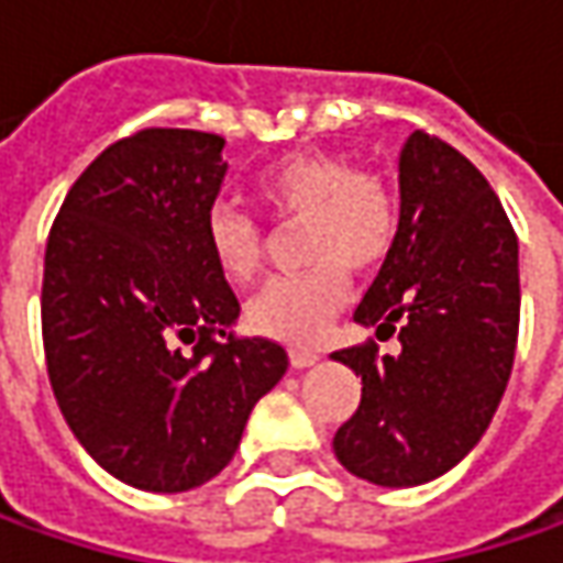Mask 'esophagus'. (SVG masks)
I'll use <instances>...</instances> for the list:
<instances>
[{
    "label": "esophagus",
    "instance_id": "esophagus-1",
    "mask_svg": "<svg viewBox=\"0 0 563 563\" xmlns=\"http://www.w3.org/2000/svg\"><path fill=\"white\" fill-rule=\"evenodd\" d=\"M291 366L294 369H307V366H316L319 363V354L316 351H307V347H291Z\"/></svg>",
    "mask_w": 563,
    "mask_h": 563
}]
</instances>
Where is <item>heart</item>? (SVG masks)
<instances>
[{
	"instance_id": "heart-1",
	"label": "heart",
	"mask_w": 563,
	"mask_h": 563,
	"mask_svg": "<svg viewBox=\"0 0 563 563\" xmlns=\"http://www.w3.org/2000/svg\"><path fill=\"white\" fill-rule=\"evenodd\" d=\"M256 203L282 225L303 222V263L313 269L275 278L247 303L253 332L310 344L347 303L351 269L369 272L398 238V197L373 172L338 153L303 150L260 172ZM206 247L231 285H250L263 269V231L234 206H212Z\"/></svg>"
}]
</instances>
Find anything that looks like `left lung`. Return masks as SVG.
<instances>
[{"mask_svg": "<svg viewBox=\"0 0 563 563\" xmlns=\"http://www.w3.org/2000/svg\"><path fill=\"white\" fill-rule=\"evenodd\" d=\"M398 238L357 307L398 354L357 344L332 360L363 378L357 413L335 432V457L385 488L439 479L476 448L508 388L520 269L517 234L479 168L413 131L398 163Z\"/></svg>", "mask_w": 563, "mask_h": 563, "instance_id": "left-lung-1", "label": "left lung"}]
</instances>
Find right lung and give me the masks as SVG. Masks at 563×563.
<instances>
[{"mask_svg": "<svg viewBox=\"0 0 563 563\" xmlns=\"http://www.w3.org/2000/svg\"><path fill=\"white\" fill-rule=\"evenodd\" d=\"M219 134L146 128L102 150L46 241L43 347L55 400L106 473L187 492L234 457L288 354L234 338L241 303L206 247Z\"/></svg>", "mask_w": 563, "mask_h": 563, "instance_id": "1", "label": "right lung"}]
</instances>
